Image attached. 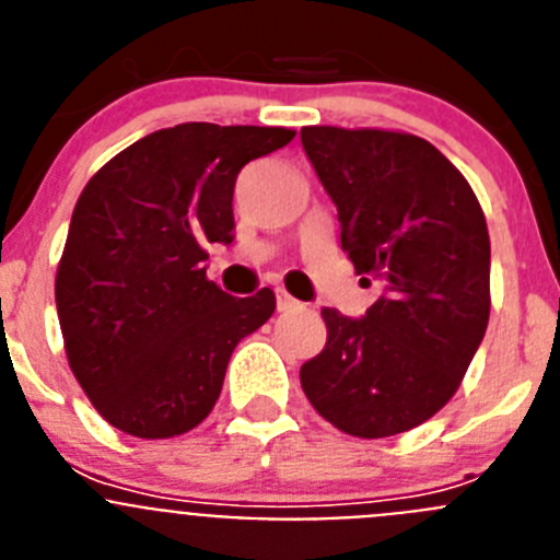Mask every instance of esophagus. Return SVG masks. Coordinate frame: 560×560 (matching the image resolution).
I'll return each instance as SVG.
<instances>
[{"label":"esophagus","instance_id":"obj_1","mask_svg":"<svg viewBox=\"0 0 560 560\" xmlns=\"http://www.w3.org/2000/svg\"><path fill=\"white\" fill-rule=\"evenodd\" d=\"M300 308V303H296L294 296L289 294V291L277 289V311H296Z\"/></svg>","mask_w":560,"mask_h":560}]
</instances>
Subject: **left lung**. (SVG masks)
Returning <instances> with one entry per match:
<instances>
[{
    "label": "left lung",
    "mask_w": 560,
    "mask_h": 560,
    "mask_svg": "<svg viewBox=\"0 0 560 560\" xmlns=\"http://www.w3.org/2000/svg\"><path fill=\"white\" fill-rule=\"evenodd\" d=\"M300 140L355 275L384 289L364 319L323 308L328 341L300 384L339 432H409L454 398L488 328L485 212L463 173L415 133L305 126Z\"/></svg>",
    "instance_id": "1"
}]
</instances>
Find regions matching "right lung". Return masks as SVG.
Segmentation results:
<instances>
[{
	"label": "right lung",
	"instance_id": "add662e5",
	"mask_svg": "<svg viewBox=\"0 0 560 560\" xmlns=\"http://www.w3.org/2000/svg\"><path fill=\"white\" fill-rule=\"evenodd\" d=\"M294 128L182 122L153 131L86 182L56 271L69 370L114 429L167 440L196 429L235 345L275 314V294H224L207 244H232V190L246 162Z\"/></svg>",
	"mask_w": 560,
	"mask_h": 560
}]
</instances>
